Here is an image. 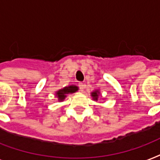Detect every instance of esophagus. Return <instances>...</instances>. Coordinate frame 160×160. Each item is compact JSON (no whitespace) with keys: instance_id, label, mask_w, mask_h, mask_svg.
Wrapping results in <instances>:
<instances>
[{"instance_id":"obj_1","label":"esophagus","mask_w":160,"mask_h":160,"mask_svg":"<svg viewBox=\"0 0 160 160\" xmlns=\"http://www.w3.org/2000/svg\"><path fill=\"white\" fill-rule=\"evenodd\" d=\"M79 87H80V90H81V91H83V90L85 89V84L82 82L79 83Z\"/></svg>"}]
</instances>
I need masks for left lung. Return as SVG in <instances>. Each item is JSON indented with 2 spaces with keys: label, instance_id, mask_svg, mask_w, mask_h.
Segmentation results:
<instances>
[{
  "label": "left lung",
  "instance_id": "1",
  "mask_svg": "<svg viewBox=\"0 0 160 160\" xmlns=\"http://www.w3.org/2000/svg\"><path fill=\"white\" fill-rule=\"evenodd\" d=\"M92 97H94V100H98V96H99V91L98 90H96V91H94V92H92Z\"/></svg>",
  "mask_w": 160,
  "mask_h": 160
}]
</instances>
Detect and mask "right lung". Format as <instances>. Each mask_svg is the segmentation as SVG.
I'll return each mask as SVG.
<instances>
[{
    "instance_id": "add662e5",
    "label": "right lung",
    "mask_w": 160,
    "mask_h": 160,
    "mask_svg": "<svg viewBox=\"0 0 160 160\" xmlns=\"http://www.w3.org/2000/svg\"><path fill=\"white\" fill-rule=\"evenodd\" d=\"M78 90V87L75 86V85H70L68 87H65L60 90L59 91L56 92V95L59 98V100H63L66 97V95L67 94H70V93H74L75 91Z\"/></svg>"
}]
</instances>
